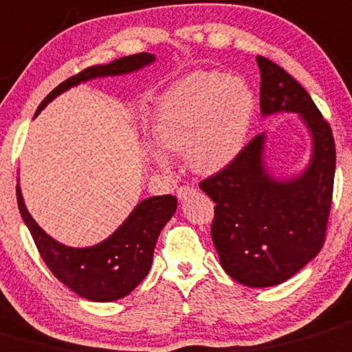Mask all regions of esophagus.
Segmentation results:
<instances>
[{
    "label": "esophagus",
    "instance_id": "1",
    "mask_svg": "<svg viewBox=\"0 0 352 352\" xmlns=\"http://www.w3.org/2000/svg\"><path fill=\"white\" fill-rule=\"evenodd\" d=\"M192 192H194L192 186H180L179 189H177V197H179V199H186V197Z\"/></svg>",
    "mask_w": 352,
    "mask_h": 352
}]
</instances>
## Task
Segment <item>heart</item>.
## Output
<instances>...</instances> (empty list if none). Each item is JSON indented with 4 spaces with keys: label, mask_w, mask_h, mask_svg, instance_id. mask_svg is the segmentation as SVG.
Wrapping results in <instances>:
<instances>
[{
    "label": "heart",
    "mask_w": 352,
    "mask_h": 352,
    "mask_svg": "<svg viewBox=\"0 0 352 352\" xmlns=\"http://www.w3.org/2000/svg\"><path fill=\"white\" fill-rule=\"evenodd\" d=\"M254 108V94L244 80L223 72H196L163 94L156 111V138L170 151H187L194 172L213 175L242 151ZM153 156L160 165L168 163L158 146Z\"/></svg>",
    "instance_id": "b5f03b06"
}]
</instances>
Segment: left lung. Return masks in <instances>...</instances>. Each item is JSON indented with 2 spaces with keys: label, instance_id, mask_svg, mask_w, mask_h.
<instances>
[{
  "label": "left lung",
  "instance_id": "left-lung-1",
  "mask_svg": "<svg viewBox=\"0 0 352 352\" xmlns=\"http://www.w3.org/2000/svg\"><path fill=\"white\" fill-rule=\"evenodd\" d=\"M263 117L298 113L311 135V158L299 175L277 179L265 165L267 135L259 134L237 158L203 180L217 203L211 239L220 265L248 287L289 280L325 242L336 175V142L311 96L277 63L256 56Z\"/></svg>",
  "mask_w": 352,
  "mask_h": 352
}]
</instances>
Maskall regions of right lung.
I'll use <instances>...</instances> for the list:
<instances>
[{
	"instance_id": "1",
	"label": "right lung",
	"mask_w": 352,
	"mask_h": 352,
	"mask_svg": "<svg viewBox=\"0 0 352 352\" xmlns=\"http://www.w3.org/2000/svg\"><path fill=\"white\" fill-rule=\"evenodd\" d=\"M155 60V54L138 53L118 58L108 65L85 68L54 87L39 104L34 117L70 87L93 78L132 74L151 65ZM16 201L23 223L32 234L37 251L51 274L77 296L94 302H110L125 298L144 280L151 268L160 232L177 210V197L172 194L148 197L141 201L124 223L100 244L70 248L54 241L30 217L20 186H16Z\"/></svg>"
}]
</instances>
